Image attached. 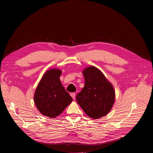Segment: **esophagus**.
Listing matches in <instances>:
<instances>
[{
  "label": "esophagus",
  "mask_w": 153,
  "mask_h": 153,
  "mask_svg": "<svg viewBox=\"0 0 153 153\" xmlns=\"http://www.w3.org/2000/svg\"><path fill=\"white\" fill-rule=\"evenodd\" d=\"M71 96L73 97V99H75V97H76V93H72L70 94Z\"/></svg>",
  "instance_id": "esophagus-1"
}]
</instances>
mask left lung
Here are the masks:
<instances>
[{"instance_id": "8db88e82", "label": "left lung", "mask_w": 153, "mask_h": 153, "mask_svg": "<svg viewBox=\"0 0 153 153\" xmlns=\"http://www.w3.org/2000/svg\"><path fill=\"white\" fill-rule=\"evenodd\" d=\"M82 73L85 85L76 96L77 103L86 114L93 119L105 116L111 111L115 102L113 85L97 68H85Z\"/></svg>"}]
</instances>
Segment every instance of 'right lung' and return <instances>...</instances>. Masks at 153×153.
Listing matches in <instances>:
<instances>
[{
  "mask_svg": "<svg viewBox=\"0 0 153 153\" xmlns=\"http://www.w3.org/2000/svg\"><path fill=\"white\" fill-rule=\"evenodd\" d=\"M62 71L47 70L40 79L34 94V103L39 112L50 118L60 115L73 101L60 80Z\"/></svg>",
  "mask_w": 153,
  "mask_h": 153,
  "instance_id": "right-lung-1",
  "label": "right lung"
}]
</instances>
